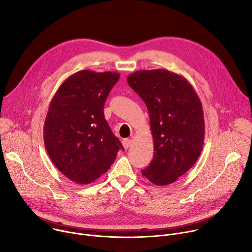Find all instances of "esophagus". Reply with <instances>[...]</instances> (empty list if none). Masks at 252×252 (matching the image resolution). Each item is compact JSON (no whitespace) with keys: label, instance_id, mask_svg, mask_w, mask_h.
Instances as JSON below:
<instances>
[{"label":"esophagus","instance_id":"obj_1","mask_svg":"<svg viewBox=\"0 0 252 252\" xmlns=\"http://www.w3.org/2000/svg\"><path fill=\"white\" fill-rule=\"evenodd\" d=\"M130 144H131V141H130V140H128V139L123 140V146H124L125 149H128L129 146H130Z\"/></svg>","mask_w":252,"mask_h":252}]
</instances>
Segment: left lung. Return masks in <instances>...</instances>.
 <instances>
[{"label": "left lung", "mask_w": 252, "mask_h": 252, "mask_svg": "<svg viewBox=\"0 0 252 252\" xmlns=\"http://www.w3.org/2000/svg\"><path fill=\"white\" fill-rule=\"evenodd\" d=\"M126 80L147 105L154 138L153 161L142 174L155 185H170L193 167L202 152L200 98L186 78L166 69L139 70Z\"/></svg>", "instance_id": "left-lung-1"}]
</instances>
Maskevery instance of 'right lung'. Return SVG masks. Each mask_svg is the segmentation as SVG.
I'll list each match as a JSON object with an SVG mask.
<instances>
[{"mask_svg":"<svg viewBox=\"0 0 252 252\" xmlns=\"http://www.w3.org/2000/svg\"><path fill=\"white\" fill-rule=\"evenodd\" d=\"M120 76L110 71H78L59 86L50 102L44 124L45 148L55 167L76 184L94 182L124 150L103 112Z\"/></svg>","mask_w":252,"mask_h":252,"instance_id":"obj_1","label":"right lung"}]
</instances>
